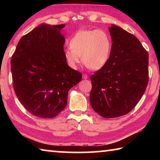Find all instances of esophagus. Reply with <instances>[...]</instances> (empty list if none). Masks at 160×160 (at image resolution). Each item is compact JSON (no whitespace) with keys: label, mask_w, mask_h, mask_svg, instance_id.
Wrapping results in <instances>:
<instances>
[{"label":"esophagus","mask_w":160,"mask_h":160,"mask_svg":"<svg viewBox=\"0 0 160 160\" xmlns=\"http://www.w3.org/2000/svg\"><path fill=\"white\" fill-rule=\"evenodd\" d=\"M82 78H83V79H85V80L88 79V75H87V74H82Z\"/></svg>","instance_id":"esophagus-1"}]
</instances>
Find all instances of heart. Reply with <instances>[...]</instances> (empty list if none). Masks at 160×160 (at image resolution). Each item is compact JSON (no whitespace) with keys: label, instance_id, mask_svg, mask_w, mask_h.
<instances>
[{"label":"heart","instance_id":"1","mask_svg":"<svg viewBox=\"0 0 160 160\" xmlns=\"http://www.w3.org/2000/svg\"><path fill=\"white\" fill-rule=\"evenodd\" d=\"M112 41L109 35L102 30L83 29L75 33L69 41V47L64 51V58L72 69H77L82 61L92 70L102 68L109 61Z\"/></svg>","mask_w":160,"mask_h":160}]
</instances>
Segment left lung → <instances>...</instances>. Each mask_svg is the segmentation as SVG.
<instances>
[{
  "mask_svg": "<svg viewBox=\"0 0 160 160\" xmlns=\"http://www.w3.org/2000/svg\"><path fill=\"white\" fill-rule=\"evenodd\" d=\"M112 51L107 64L90 77L92 109L104 118L129 113L148 83V53L133 34L112 25Z\"/></svg>",
  "mask_w": 160,
  "mask_h": 160,
  "instance_id": "8db88e82",
  "label": "left lung"
}]
</instances>
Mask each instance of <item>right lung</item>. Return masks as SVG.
Instances as JSON below:
<instances>
[{"mask_svg":"<svg viewBox=\"0 0 160 160\" xmlns=\"http://www.w3.org/2000/svg\"><path fill=\"white\" fill-rule=\"evenodd\" d=\"M65 25L37 27L21 38L11 59L13 88L25 109L34 116L53 118L66 107L70 88L82 74L64 58Z\"/></svg>","mask_w":160,"mask_h":160,"instance_id":"obj_1","label":"right lung"}]
</instances>
